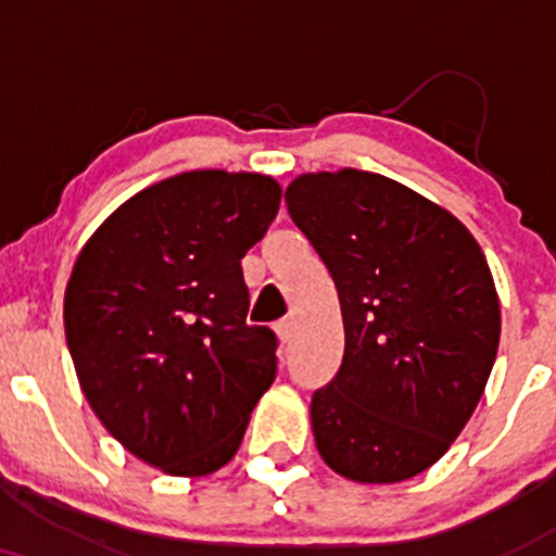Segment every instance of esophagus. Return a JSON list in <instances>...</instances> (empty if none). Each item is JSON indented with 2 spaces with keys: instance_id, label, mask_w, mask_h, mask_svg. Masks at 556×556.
Here are the masks:
<instances>
[{
  "instance_id": "esophagus-1",
  "label": "esophagus",
  "mask_w": 556,
  "mask_h": 556,
  "mask_svg": "<svg viewBox=\"0 0 556 556\" xmlns=\"http://www.w3.org/2000/svg\"><path fill=\"white\" fill-rule=\"evenodd\" d=\"M274 331H277V337L282 342H287L292 337V318H279L277 324H274Z\"/></svg>"
}]
</instances>
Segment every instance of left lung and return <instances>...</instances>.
<instances>
[{
	"label": "left lung",
	"mask_w": 556,
	"mask_h": 556,
	"mask_svg": "<svg viewBox=\"0 0 556 556\" xmlns=\"http://www.w3.org/2000/svg\"><path fill=\"white\" fill-rule=\"evenodd\" d=\"M285 203L344 324L340 371L311 400L318 455L358 483L424 473L473 416L500 348L486 256L446 208L374 172L300 175Z\"/></svg>",
	"instance_id": "left-lung-1"
}]
</instances>
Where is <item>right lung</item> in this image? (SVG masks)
<instances>
[{
	"mask_svg": "<svg viewBox=\"0 0 556 556\" xmlns=\"http://www.w3.org/2000/svg\"><path fill=\"white\" fill-rule=\"evenodd\" d=\"M279 198L266 175L182 172L125 201L75 261L65 334L83 394L164 473L208 476L232 460L277 376V334L245 324L240 258Z\"/></svg>",
	"mask_w": 556,
	"mask_h": 556,
	"instance_id": "right-lung-1",
	"label": "right lung"
}]
</instances>
